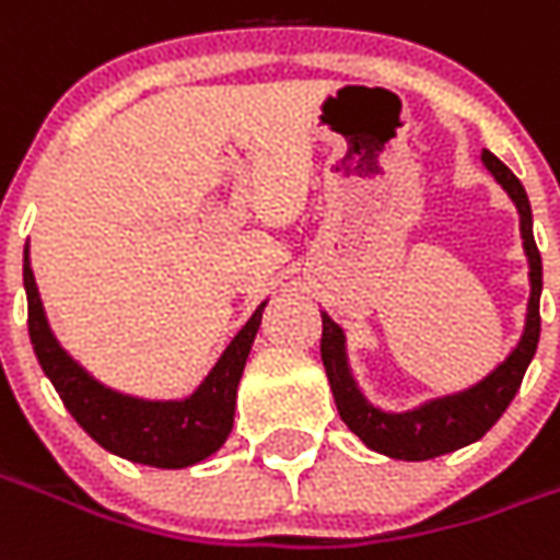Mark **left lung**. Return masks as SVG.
Here are the masks:
<instances>
[{"label":"left lung","instance_id":"obj_1","mask_svg":"<svg viewBox=\"0 0 560 560\" xmlns=\"http://www.w3.org/2000/svg\"><path fill=\"white\" fill-rule=\"evenodd\" d=\"M485 170L494 175L506 197L512 199L518 212V230H522V248L527 257V279H530V296H527L525 330L510 354L479 378L476 385L443 397H430L412 409L390 412L375 406L358 385L348 363V346L342 327L327 312H320L324 334H320V361L330 378L336 409L346 421L348 430L361 440L366 448L394 460H430V457L448 455L464 445L482 440L488 430L498 424V418L506 412L512 397L522 388L525 370L534 361L539 342V293H542V260H539L537 242H534V218L530 202L522 182L500 163L491 151H482Z\"/></svg>","mask_w":560,"mask_h":560}]
</instances>
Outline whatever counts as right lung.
Returning <instances> with one entry per match:
<instances>
[{
  "instance_id": "obj_1",
  "label": "right lung",
  "mask_w": 560,
  "mask_h": 560,
  "mask_svg": "<svg viewBox=\"0 0 560 560\" xmlns=\"http://www.w3.org/2000/svg\"><path fill=\"white\" fill-rule=\"evenodd\" d=\"M23 288L30 308V339L42 370L66 409L105 452L160 470H182L214 455L226 443L236 416V388L264 318L267 300L254 308L240 334L230 339L209 375L178 400H151L108 388L60 346L38 296L30 245L23 248Z\"/></svg>"
}]
</instances>
